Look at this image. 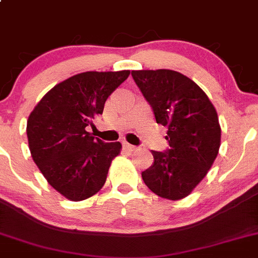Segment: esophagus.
<instances>
[{"instance_id": "esophagus-1", "label": "esophagus", "mask_w": 258, "mask_h": 258, "mask_svg": "<svg viewBox=\"0 0 258 258\" xmlns=\"http://www.w3.org/2000/svg\"><path fill=\"white\" fill-rule=\"evenodd\" d=\"M123 147L126 148L127 151H130V152H132V151L137 150V148H136V146H132V145H130L128 142H123Z\"/></svg>"}]
</instances>
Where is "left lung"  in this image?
I'll list each match as a JSON object with an SVG mask.
<instances>
[{"label": "left lung", "instance_id": "8db88e82", "mask_svg": "<svg viewBox=\"0 0 258 258\" xmlns=\"http://www.w3.org/2000/svg\"><path fill=\"white\" fill-rule=\"evenodd\" d=\"M132 78L153 110L157 123L168 127L164 152L152 151L154 162L142 172L158 197H188L207 175L220 148L218 113L207 94L174 70H132Z\"/></svg>", "mask_w": 258, "mask_h": 258}]
</instances>
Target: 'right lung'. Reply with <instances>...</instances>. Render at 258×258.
<instances>
[{"mask_svg":"<svg viewBox=\"0 0 258 258\" xmlns=\"http://www.w3.org/2000/svg\"><path fill=\"white\" fill-rule=\"evenodd\" d=\"M128 75L130 70L74 75L48 91L29 115L27 137L32 158L67 199H88L104 186L121 143H105L85 128L102 115L107 97Z\"/></svg>","mask_w":258,"mask_h":258,"instance_id":"1","label":"right lung"}]
</instances>
